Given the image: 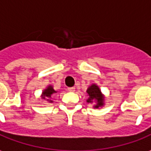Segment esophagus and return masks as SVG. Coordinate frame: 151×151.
I'll use <instances>...</instances> for the list:
<instances>
[{"label":"esophagus","mask_w":151,"mask_h":151,"mask_svg":"<svg viewBox=\"0 0 151 151\" xmlns=\"http://www.w3.org/2000/svg\"><path fill=\"white\" fill-rule=\"evenodd\" d=\"M67 90L70 91V92H74L76 90V88H74V87H69V88H67Z\"/></svg>","instance_id":"esophagus-1"}]
</instances>
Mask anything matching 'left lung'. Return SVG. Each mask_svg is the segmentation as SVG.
I'll use <instances>...</instances> for the list:
<instances>
[{
	"label": "left lung",
	"instance_id": "1",
	"mask_svg": "<svg viewBox=\"0 0 151 151\" xmlns=\"http://www.w3.org/2000/svg\"><path fill=\"white\" fill-rule=\"evenodd\" d=\"M86 92L89 95L87 103H93V101H95L96 103V104L93 106L94 109H99V108H101L104 105V94L102 93L101 90L97 85H95V84L91 85L86 90Z\"/></svg>",
	"mask_w": 151,
	"mask_h": 151
}]
</instances>
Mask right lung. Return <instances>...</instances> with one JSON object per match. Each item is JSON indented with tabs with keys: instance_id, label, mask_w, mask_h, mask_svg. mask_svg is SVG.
<instances>
[{
	"instance_id": "obj_1",
	"label": "right lung",
	"mask_w": 151,
	"mask_h": 151,
	"mask_svg": "<svg viewBox=\"0 0 151 151\" xmlns=\"http://www.w3.org/2000/svg\"><path fill=\"white\" fill-rule=\"evenodd\" d=\"M55 93H57V91L54 90L53 87L52 86H48L42 91L41 97H42V99L47 100L48 103H52V100L51 99V98L52 97V94Z\"/></svg>"
}]
</instances>
